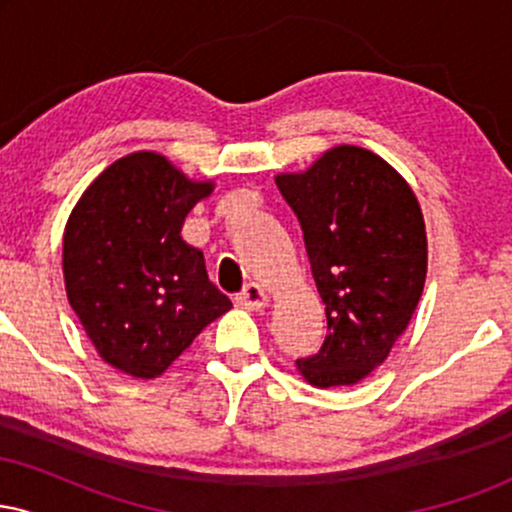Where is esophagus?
I'll return each instance as SVG.
<instances>
[{"label":"esophagus","mask_w":512,"mask_h":512,"mask_svg":"<svg viewBox=\"0 0 512 512\" xmlns=\"http://www.w3.org/2000/svg\"><path fill=\"white\" fill-rule=\"evenodd\" d=\"M236 303L245 310H262L269 303L267 291L260 284H248L243 291L236 296Z\"/></svg>","instance_id":"1"}]
</instances>
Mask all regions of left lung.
<instances>
[{
    "label": "left lung",
    "mask_w": 512,
    "mask_h": 512,
    "mask_svg": "<svg viewBox=\"0 0 512 512\" xmlns=\"http://www.w3.org/2000/svg\"><path fill=\"white\" fill-rule=\"evenodd\" d=\"M301 223L327 337L298 373L315 387L356 385L385 361L424 291V214L407 180L361 146H334L303 173L276 175Z\"/></svg>",
    "instance_id": "8db88e82"
}]
</instances>
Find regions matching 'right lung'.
<instances>
[{
  "label": "right lung",
  "mask_w": 512,
  "mask_h": 512,
  "mask_svg": "<svg viewBox=\"0 0 512 512\" xmlns=\"http://www.w3.org/2000/svg\"><path fill=\"white\" fill-rule=\"evenodd\" d=\"M211 190L214 182L190 180L166 156L137 151L110 163L76 202L62 240L64 289L108 366L158 378L231 310L202 250L180 236Z\"/></svg>",
  "instance_id": "right-lung-1"
}]
</instances>
